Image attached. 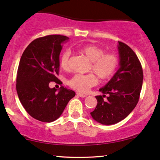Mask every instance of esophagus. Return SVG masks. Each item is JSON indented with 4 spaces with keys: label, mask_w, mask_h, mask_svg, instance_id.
<instances>
[{
    "label": "esophagus",
    "mask_w": 160,
    "mask_h": 160,
    "mask_svg": "<svg viewBox=\"0 0 160 160\" xmlns=\"http://www.w3.org/2000/svg\"><path fill=\"white\" fill-rule=\"evenodd\" d=\"M77 94H78V96L81 97V98H86V97L87 96V95H86V94H82V93H80V92H77Z\"/></svg>",
    "instance_id": "esophagus-1"
}]
</instances>
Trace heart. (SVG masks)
Wrapping results in <instances>:
<instances>
[{
    "label": "heart",
    "mask_w": 160,
    "mask_h": 160,
    "mask_svg": "<svg viewBox=\"0 0 160 160\" xmlns=\"http://www.w3.org/2000/svg\"><path fill=\"white\" fill-rule=\"evenodd\" d=\"M78 51L91 61L90 69L102 80L111 78L114 74L117 66L118 58L113 53H104V50L94 44L82 46ZM69 50H65L60 55V64L64 70L70 67ZM98 82V79L94 74H77L68 80V85L72 88L80 92H87Z\"/></svg>",
    "instance_id": "b5f03b06"
}]
</instances>
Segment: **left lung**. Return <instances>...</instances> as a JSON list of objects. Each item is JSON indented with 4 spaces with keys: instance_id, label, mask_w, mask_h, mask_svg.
<instances>
[{
    "instance_id": "obj_1",
    "label": "left lung",
    "mask_w": 160,
    "mask_h": 160,
    "mask_svg": "<svg viewBox=\"0 0 160 160\" xmlns=\"http://www.w3.org/2000/svg\"><path fill=\"white\" fill-rule=\"evenodd\" d=\"M119 68L105 86L100 88L103 95L96 96L98 105L92 118L102 125H113L124 120L134 110L142 89L143 72L140 62L131 48L118 42ZM108 95L107 100L103 98Z\"/></svg>"
}]
</instances>
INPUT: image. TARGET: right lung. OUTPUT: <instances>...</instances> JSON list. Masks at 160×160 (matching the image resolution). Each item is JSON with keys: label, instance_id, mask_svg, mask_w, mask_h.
Segmentation results:
<instances>
[{"label": "right lung", "instance_id": "add662e5", "mask_svg": "<svg viewBox=\"0 0 160 160\" xmlns=\"http://www.w3.org/2000/svg\"><path fill=\"white\" fill-rule=\"evenodd\" d=\"M68 37L54 35L39 38L24 50L18 66L16 89L22 106L30 116L45 122L56 120L62 114L74 91L61 86L58 93L50 82H61L59 73L60 54ZM58 81V82H57Z\"/></svg>", "mask_w": 160, "mask_h": 160}]
</instances>
